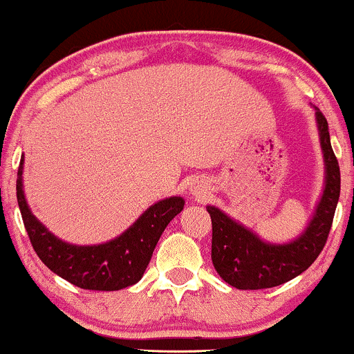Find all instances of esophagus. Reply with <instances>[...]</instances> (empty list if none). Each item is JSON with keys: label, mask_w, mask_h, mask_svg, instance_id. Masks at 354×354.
Masks as SVG:
<instances>
[{"label": "esophagus", "mask_w": 354, "mask_h": 354, "mask_svg": "<svg viewBox=\"0 0 354 354\" xmlns=\"http://www.w3.org/2000/svg\"><path fill=\"white\" fill-rule=\"evenodd\" d=\"M191 194L203 200L206 196V186L201 185V183H194V185H191Z\"/></svg>", "instance_id": "esophagus-1"}]
</instances>
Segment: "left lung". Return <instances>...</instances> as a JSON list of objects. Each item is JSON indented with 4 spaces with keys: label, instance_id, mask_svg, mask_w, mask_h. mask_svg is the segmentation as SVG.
<instances>
[{
    "label": "left lung",
    "instance_id": "left-lung-1",
    "mask_svg": "<svg viewBox=\"0 0 354 354\" xmlns=\"http://www.w3.org/2000/svg\"><path fill=\"white\" fill-rule=\"evenodd\" d=\"M313 108L324 161V185L315 213L299 236L286 243L266 241L225 211L206 206L213 225L211 259L214 270L238 290H263L290 281L306 271L326 245L339 200L341 178L326 118L318 108Z\"/></svg>",
    "mask_w": 354,
    "mask_h": 354
}]
</instances>
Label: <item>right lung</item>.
<instances>
[{
	"mask_svg": "<svg viewBox=\"0 0 354 354\" xmlns=\"http://www.w3.org/2000/svg\"><path fill=\"white\" fill-rule=\"evenodd\" d=\"M23 165L24 154L18 168L16 198L31 245L53 273L83 290L118 291L140 281L165 228L185 206L181 196L165 198L149 206L120 236L100 245H73L55 236L28 206Z\"/></svg>",
	"mask_w": 354,
	"mask_h": 354,
	"instance_id": "obj_1",
	"label": "right lung"
}]
</instances>
